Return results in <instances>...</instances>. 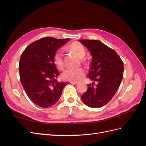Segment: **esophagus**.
Listing matches in <instances>:
<instances>
[{
	"mask_svg": "<svg viewBox=\"0 0 146 146\" xmlns=\"http://www.w3.org/2000/svg\"><path fill=\"white\" fill-rule=\"evenodd\" d=\"M70 83H71L72 84H73V85H78V82H70Z\"/></svg>",
	"mask_w": 146,
	"mask_h": 146,
	"instance_id": "34e87169",
	"label": "esophagus"
}]
</instances>
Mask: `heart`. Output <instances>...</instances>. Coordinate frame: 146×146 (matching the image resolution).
I'll return each instance as SVG.
<instances>
[{
  "mask_svg": "<svg viewBox=\"0 0 146 146\" xmlns=\"http://www.w3.org/2000/svg\"><path fill=\"white\" fill-rule=\"evenodd\" d=\"M79 58H83L86 55V49L83 44L78 42H74L69 46ZM53 61L57 68L59 69H63L64 67V61L63 52L61 50H58L55 52L53 58ZM85 71L83 68H68L66 69L62 74V78L64 80L69 82H77L80 81L83 77L85 76Z\"/></svg>",
  "mask_w": 146,
  "mask_h": 146,
  "instance_id": "obj_1",
  "label": "heart"
}]
</instances>
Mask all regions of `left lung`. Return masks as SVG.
I'll list each match as a JSON object with an SVG mask.
<instances>
[{
	"instance_id": "1",
	"label": "left lung",
	"mask_w": 146,
	"mask_h": 146,
	"mask_svg": "<svg viewBox=\"0 0 146 146\" xmlns=\"http://www.w3.org/2000/svg\"><path fill=\"white\" fill-rule=\"evenodd\" d=\"M82 44L92 56L88 78L92 84L82 97L83 102L91 108H100L107 104L115 95L123 78V63L112 48L99 40L81 39ZM94 81L97 82L96 86Z\"/></svg>"
}]
</instances>
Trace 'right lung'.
Listing matches in <instances>:
<instances>
[{
	"mask_svg": "<svg viewBox=\"0 0 146 146\" xmlns=\"http://www.w3.org/2000/svg\"><path fill=\"white\" fill-rule=\"evenodd\" d=\"M67 39L46 37L26 47L19 63L22 85L29 99L39 107L48 108L58 102L68 82H59L60 75L53 61L60 47Z\"/></svg>",
	"mask_w": 146,
	"mask_h": 146,
	"instance_id": "obj_1",
	"label": "right lung"
}]
</instances>
